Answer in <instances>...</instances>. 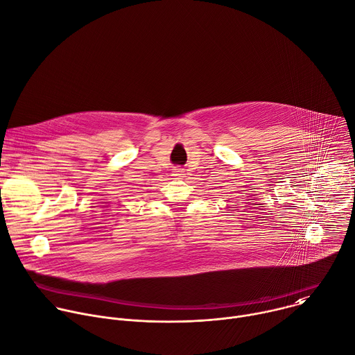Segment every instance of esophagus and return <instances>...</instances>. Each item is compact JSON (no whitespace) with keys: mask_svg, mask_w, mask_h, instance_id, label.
Here are the masks:
<instances>
[{"mask_svg":"<svg viewBox=\"0 0 355 355\" xmlns=\"http://www.w3.org/2000/svg\"><path fill=\"white\" fill-rule=\"evenodd\" d=\"M173 170H174V171H173V175H174V177H177V178L184 177V168H181V167H174Z\"/></svg>","mask_w":355,"mask_h":355,"instance_id":"1","label":"esophagus"}]
</instances>
